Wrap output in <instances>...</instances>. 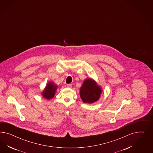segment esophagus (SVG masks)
<instances>
[{
    "instance_id": "34e87169",
    "label": "esophagus",
    "mask_w": 153,
    "mask_h": 153,
    "mask_svg": "<svg viewBox=\"0 0 153 153\" xmlns=\"http://www.w3.org/2000/svg\"><path fill=\"white\" fill-rule=\"evenodd\" d=\"M67 87H68V88H72V84H67Z\"/></svg>"
}]
</instances>
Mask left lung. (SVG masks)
Here are the masks:
<instances>
[{
    "label": "left lung",
    "mask_w": 153,
    "mask_h": 153,
    "mask_svg": "<svg viewBox=\"0 0 153 153\" xmlns=\"http://www.w3.org/2000/svg\"><path fill=\"white\" fill-rule=\"evenodd\" d=\"M102 92V88L94 80L88 79L80 88V97L84 102L91 104L99 99Z\"/></svg>",
    "instance_id": "1"
}]
</instances>
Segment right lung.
Wrapping results in <instances>:
<instances>
[{
	"label": "right lung",
	"instance_id": "right-lung-1",
	"mask_svg": "<svg viewBox=\"0 0 153 153\" xmlns=\"http://www.w3.org/2000/svg\"><path fill=\"white\" fill-rule=\"evenodd\" d=\"M56 88L57 86L56 85L52 82H49L42 93V95L46 99L50 100L54 97Z\"/></svg>",
	"mask_w": 153,
	"mask_h": 153
}]
</instances>
